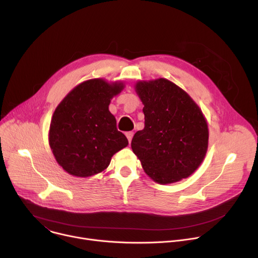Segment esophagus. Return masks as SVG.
<instances>
[{
  "mask_svg": "<svg viewBox=\"0 0 258 258\" xmlns=\"http://www.w3.org/2000/svg\"><path fill=\"white\" fill-rule=\"evenodd\" d=\"M125 136H126V138H127V140H128V143H131V141H132V139H133V136H134V133H133V132H126V133H125Z\"/></svg>",
  "mask_w": 258,
  "mask_h": 258,
  "instance_id": "esophagus-1",
  "label": "esophagus"
}]
</instances>
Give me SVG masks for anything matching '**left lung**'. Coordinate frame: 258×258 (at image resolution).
Wrapping results in <instances>:
<instances>
[{
    "label": "left lung",
    "mask_w": 258,
    "mask_h": 258,
    "mask_svg": "<svg viewBox=\"0 0 258 258\" xmlns=\"http://www.w3.org/2000/svg\"><path fill=\"white\" fill-rule=\"evenodd\" d=\"M145 127L132 149L145 172L158 183L187 178L202 163L208 147V125L193 99L165 79L139 82Z\"/></svg>",
    "instance_id": "1"
}]
</instances>
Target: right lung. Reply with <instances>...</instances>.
I'll list each match as a JSON object with an SVG mask.
<instances>
[{"label":"right lung","mask_w":258,"mask_h":258,"mask_svg":"<svg viewBox=\"0 0 258 258\" xmlns=\"http://www.w3.org/2000/svg\"><path fill=\"white\" fill-rule=\"evenodd\" d=\"M123 88L120 82L89 80L69 92L55 109L49 144L56 161L69 174L89 177L100 173L128 145L108 109Z\"/></svg>","instance_id":"add662e5"}]
</instances>
